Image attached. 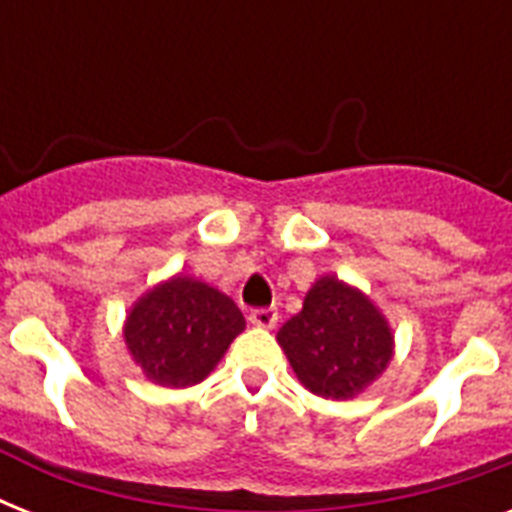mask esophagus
<instances>
[{
    "label": "esophagus",
    "instance_id": "1",
    "mask_svg": "<svg viewBox=\"0 0 512 512\" xmlns=\"http://www.w3.org/2000/svg\"><path fill=\"white\" fill-rule=\"evenodd\" d=\"M276 321H279V311L276 308H255V311L249 313V324H255V327L273 329Z\"/></svg>",
    "mask_w": 512,
    "mask_h": 512
}]
</instances>
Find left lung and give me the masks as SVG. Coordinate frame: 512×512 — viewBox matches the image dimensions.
<instances>
[{
  "mask_svg": "<svg viewBox=\"0 0 512 512\" xmlns=\"http://www.w3.org/2000/svg\"><path fill=\"white\" fill-rule=\"evenodd\" d=\"M279 345L305 388L332 401L353 398L372 385L393 356L388 321L335 276L313 284L303 311L281 327Z\"/></svg>",
  "mask_w": 512,
  "mask_h": 512,
  "instance_id": "left-lung-1",
  "label": "left lung"
}]
</instances>
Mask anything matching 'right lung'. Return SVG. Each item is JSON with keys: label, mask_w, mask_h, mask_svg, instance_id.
Listing matches in <instances>:
<instances>
[{"label": "right lung", "mask_w": 512, "mask_h": 512, "mask_svg": "<svg viewBox=\"0 0 512 512\" xmlns=\"http://www.w3.org/2000/svg\"><path fill=\"white\" fill-rule=\"evenodd\" d=\"M244 316L231 297L188 276H175L140 297L127 316L124 340L148 380L188 388L223 358Z\"/></svg>", "instance_id": "1"}]
</instances>
